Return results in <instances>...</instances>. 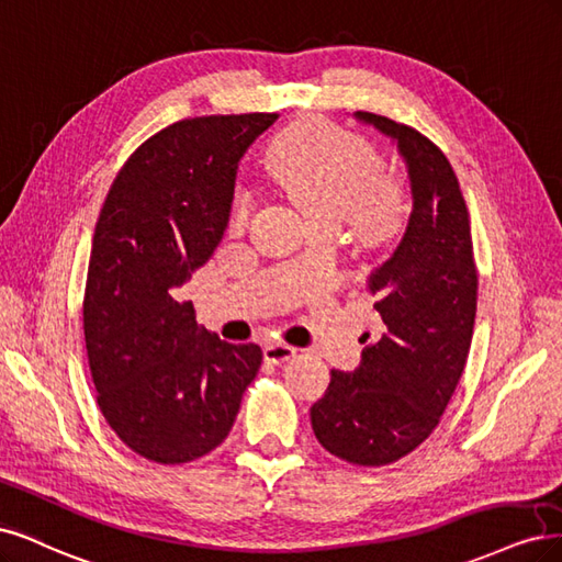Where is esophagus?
Wrapping results in <instances>:
<instances>
[{
    "label": "esophagus",
    "instance_id": "obj_1",
    "mask_svg": "<svg viewBox=\"0 0 562 562\" xmlns=\"http://www.w3.org/2000/svg\"><path fill=\"white\" fill-rule=\"evenodd\" d=\"M296 355V348L286 346V342H268L263 348V357L266 361H273V364H282V361L292 359Z\"/></svg>",
    "mask_w": 562,
    "mask_h": 562
}]
</instances>
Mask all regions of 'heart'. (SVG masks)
Listing matches in <instances>:
<instances>
[{
    "label": "heart",
    "mask_w": 562,
    "mask_h": 562,
    "mask_svg": "<svg viewBox=\"0 0 562 562\" xmlns=\"http://www.w3.org/2000/svg\"><path fill=\"white\" fill-rule=\"evenodd\" d=\"M270 170L311 222H340L350 214L369 238H383L402 222L404 193L392 177L378 175L369 144L331 123L286 135L270 156ZM251 193L238 187L228 203V226H245Z\"/></svg>",
    "instance_id": "obj_1"
}]
</instances>
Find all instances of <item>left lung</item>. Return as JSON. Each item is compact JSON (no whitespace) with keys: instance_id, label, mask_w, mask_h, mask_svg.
<instances>
[{"instance_id":"8db88e82","label":"left lung","mask_w":562,"mask_h":562,"mask_svg":"<svg viewBox=\"0 0 562 562\" xmlns=\"http://www.w3.org/2000/svg\"><path fill=\"white\" fill-rule=\"evenodd\" d=\"M352 116L400 151L413 210L402 243L369 276L383 334L355 371H331L311 423L331 456L383 467L408 456L439 425L472 346L479 278L469 212L443 151L387 116Z\"/></svg>"}]
</instances>
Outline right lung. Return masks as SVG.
I'll list each match as a JSON object with an SVG mask.
<instances>
[{
	"mask_svg": "<svg viewBox=\"0 0 562 562\" xmlns=\"http://www.w3.org/2000/svg\"><path fill=\"white\" fill-rule=\"evenodd\" d=\"M278 114L168 125L125 160L90 245L83 334L98 406L116 437L158 464L220 446L261 367L255 342L198 327L177 289L220 245L235 172Z\"/></svg>",
	"mask_w": 562,
	"mask_h": 562,
	"instance_id": "right-lung-1",
	"label": "right lung"
}]
</instances>
